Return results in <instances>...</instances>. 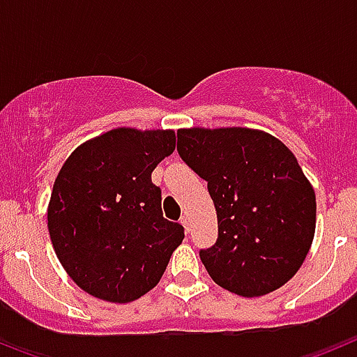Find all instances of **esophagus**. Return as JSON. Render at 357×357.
<instances>
[{
    "mask_svg": "<svg viewBox=\"0 0 357 357\" xmlns=\"http://www.w3.org/2000/svg\"><path fill=\"white\" fill-rule=\"evenodd\" d=\"M181 223H182V225H184L185 232H189V227H191V222H189V218L188 216H182L181 218Z\"/></svg>",
    "mask_w": 357,
    "mask_h": 357,
    "instance_id": "obj_1",
    "label": "esophagus"
}]
</instances>
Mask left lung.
I'll use <instances>...</instances> for the list:
<instances>
[{
    "label": "left lung",
    "mask_w": 357,
    "mask_h": 357,
    "mask_svg": "<svg viewBox=\"0 0 357 357\" xmlns=\"http://www.w3.org/2000/svg\"><path fill=\"white\" fill-rule=\"evenodd\" d=\"M176 150L207 182L218 239L200 259L218 286L261 296L304 263L317 227L313 185L289 148L254 128H182Z\"/></svg>",
    "instance_id": "1"
}]
</instances>
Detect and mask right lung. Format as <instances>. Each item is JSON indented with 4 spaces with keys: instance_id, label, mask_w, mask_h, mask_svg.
Returning a JSON list of instances; mask_svg holds the SVG:
<instances>
[{
    "instance_id": "right-lung-1",
    "label": "right lung",
    "mask_w": 357,
    "mask_h": 357,
    "mask_svg": "<svg viewBox=\"0 0 357 357\" xmlns=\"http://www.w3.org/2000/svg\"><path fill=\"white\" fill-rule=\"evenodd\" d=\"M173 130L114 128L73 151L53 184L48 229L68 275L89 295L127 304L155 288L184 227L160 209L151 172Z\"/></svg>"
}]
</instances>
